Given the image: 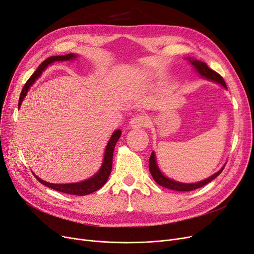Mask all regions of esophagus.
I'll list each match as a JSON object with an SVG mask.
<instances>
[{"label": "esophagus", "mask_w": 254, "mask_h": 254, "mask_svg": "<svg viewBox=\"0 0 254 254\" xmlns=\"http://www.w3.org/2000/svg\"><path fill=\"white\" fill-rule=\"evenodd\" d=\"M149 123L150 121L147 115L140 114V115H136L133 119H131L129 125L131 127H148Z\"/></svg>", "instance_id": "1"}]
</instances>
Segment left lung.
<instances>
[{
    "label": "left lung",
    "instance_id": "8db88e82",
    "mask_svg": "<svg viewBox=\"0 0 254 254\" xmlns=\"http://www.w3.org/2000/svg\"><path fill=\"white\" fill-rule=\"evenodd\" d=\"M192 65L195 67V69L200 73L201 76L203 78L207 79V80H211L214 82H217L219 84H221L223 87L226 88V84L223 80V78L221 75H220L218 72H216L215 70L211 69L206 65L205 62H201V61H198V60H190ZM224 169L223 168L220 169L218 172H216L214 175L209 176L208 179L199 182V183H195V184H183V183H179V182H175L172 181L170 179H167L166 176H164L162 174V172L159 170L158 166H157V163H156V157H154V153L153 151L151 152V156L149 158V171L152 175V179L154 180L157 184H159L162 187H165V188H168L171 190H175V191H182V192H188V191H193L195 189L198 188H201V187L205 186L206 184H208L209 182H212L215 178L221 173Z\"/></svg>",
    "mask_w": 254,
    "mask_h": 254
}]
</instances>
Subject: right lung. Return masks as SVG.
<instances>
[{"label":"right lung","instance_id":"1","mask_svg":"<svg viewBox=\"0 0 254 254\" xmlns=\"http://www.w3.org/2000/svg\"><path fill=\"white\" fill-rule=\"evenodd\" d=\"M75 58V55L73 54H67V55H64V56H52L48 59H46L43 61L39 66L38 68L36 69V71L33 73L30 79L27 81V83L25 84L23 90H21V93L19 95V101H18V108L20 107L21 102H23L24 97L26 96L28 89L30 88V86L34 83V81L38 78V76L42 73V71L45 70L48 65L55 62V61H65V60H71ZM121 135V131L115 130L111 139H110L108 145L106 147V151H105V159H104V163H103V166L100 169L93 178L81 182V183H74V184H51V183H47L45 181L40 180L39 178L35 175V178L37 179V181L39 183H41L42 185H45L49 188L53 189V190H56L62 193H66V194H70V195H78V196H84V195H88L90 193H93L95 191H97L98 189H101L102 187L106 184V182L109 179V175L111 173L112 170V160H113V151L115 148L116 143L119 139Z\"/></svg>","mask_w":254,"mask_h":254}]
</instances>
